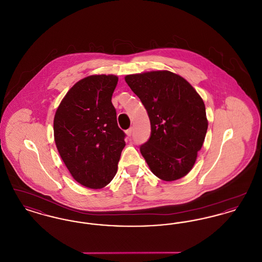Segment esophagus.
<instances>
[{
	"label": "esophagus",
	"instance_id": "obj_1",
	"mask_svg": "<svg viewBox=\"0 0 262 262\" xmlns=\"http://www.w3.org/2000/svg\"><path fill=\"white\" fill-rule=\"evenodd\" d=\"M125 134H126L127 137H130L132 134H133V127H129L128 129H126V130H125Z\"/></svg>",
	"mask_w": 262,
	"mask_h": 262
}]
</instances>
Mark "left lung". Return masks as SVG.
I'll return each instance as SVG.
<instances>
[{"label":"left lung","mask_w":262,"mask_h":262,"mask_svg":"<svg viewBox=\"0 0 262 262\" xmlns=\"http://www.w3.org/2000/svg\"><path fill=\"white\" fill-rule=\"evenodd\" d=\"M125 80L149 117L151 134L140 152L151 172L166 182L185 177L208 127L203 100L185 78L168 71L128 75Z\"/></svg>","instance_id":"1"}]
</instances>
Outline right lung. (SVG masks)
Masks as SVG:
<instances>
[{"label": "right lung", "mask_w": 262, "mask_h": 262, "mask_svg": "<svg viewBox=\"0 0 262 262\" xmlns=\"http://www.w3.org/2000/svg\"><path fill=\"white\" fill-rule=\"evenodd\" d=\"M113 75H90L69 90L54 118V137L60 156L77 183L106 187L118 170L125 134L118 126L112 95Z\"/></svg>", "instance_id": "obj_1"}]
</instances>
